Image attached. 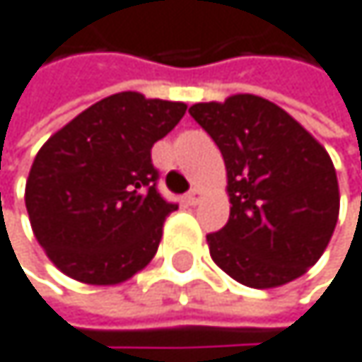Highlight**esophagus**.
I'll list each match as a JSON object with an SVG mask.
<instances>
[{
  "mask_svg": "<svg viewBox=\"0 0 362 362\" xmlns=\"http://www.w3.org/2000/svg\"><path fill=\"white\" fill-rule=\"evenodd\" d=\"M185 198H187V203H189V205H198V203H201V198H203V192L198 189V187H194V189L187 192Z\"/></svg>",
  "mask_w": 362,
  "mask_h": 362,
  "instance_id": "obj_1",
  "label": "esophagus"
}]
</instances>
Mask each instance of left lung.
Listing matches in <instances>:
<instances>
[{"label":"left lung","instance_id":"left-lung-1","mask_svg":"<svg viewBox=\"0 0 362 362\" xmlns=\"http://www.w3.org/2000/svg\"><path fill=\"white\" fill-rule=\"evenodd\" d=\"M189 116L218 144L228 177L230 216L207 235L211 259L255 289L302 276L326 250L339 218L326 148L285 110L255 95L196 103Z\"/></svg>","mask_w":362,"mask_h":362}]
</instances>
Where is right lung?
I'll use <instances>...</instances> for the list:
<instances>
[{"instance_id":"obj_1","label":"right lung","mask_w":362,"mask_h":362,"mask_svg":"<svg viewBox=\"0 0 362 362\" xmlns=\"http://www.w3.org/2000/svg\"><path fill=\"white\" fill-rule=\"evenodd\" d=\"M185 110V103L118 93L42 144L25 207L38 244L66 276L116 285L155 257L164 220L179 205L159 194L151 148Z\"/></svg>"}]
</instances>
